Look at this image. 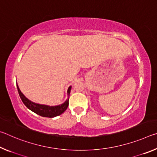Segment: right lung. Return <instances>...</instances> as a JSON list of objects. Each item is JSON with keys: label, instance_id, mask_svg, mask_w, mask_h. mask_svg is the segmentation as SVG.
Instances as JSON below:
<instances>
[{"label": "right lung", "instance_id": "obj_1", "mask_svg": "<svg viewBox=\"0 0 157 157\" xmlns=\"http://www.w3.org/2000/svg\"><path fill=\"white\" fill-rule=\"evenodd\" d=\"M17 86L18 94H19V96L21 100H22V102H23V104H24L29 109L41 116L47 117V118H53V117L59 116L62 113L64 112L68 106V99L66 100L64 103H63V104L58 106H54V107H50V106L47 105L36 104V103H34L33 102H32V101L29 100L27 98L25 97V95L20 91L17 84ZM71 89V86H69L67 91L68 95L70 94Z\"/></svg>", "mask_w": 157, "mask_h": 157}]
</instances>
